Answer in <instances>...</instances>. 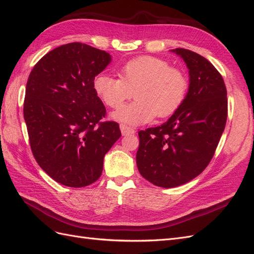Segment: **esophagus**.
<instances>
[{
  "label": "esophagus",
  "instance_id": "obj_1",
  "mask_svg": "<svg viewBox=\"0 0 254 254\" xmlns=\"http://www.w3.org/2000/svg\"><path fill=\"white\" fill-rule=\"evenodd\" d=\"M120 128H121V131H122V134H123V135L133 134V133L135 132V131H134V129H133V128H131V127H129V126L125 125V124H122V125L120 126Z\"/></svg>",
  "mask_w": 254,
  "mask_h": 254
}]
</instances>
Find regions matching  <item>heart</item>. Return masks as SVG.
I'll return each mask as SVG.
<instances>
[{
  "label": "heart",
  "mask_w": 254,
  "mask_h": 254,
  "mask_svg": "<svg viewBox=\"0 0 254 254\" xmlns=\"http://www.w3.org/2000/svg\"><path fill=\"white\" fill-rule=\"evenodd\" d=\"M119 77L99 74L93 80L97 97L119 109L133 95L136 101L112 114L129 125L145 124L153 118H166L178 110L186 98L189 80L183 71L158 57L141 56L119 68Z\"/></svg>",
  "instance_id": "1"
}]
</instances>
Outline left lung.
<instances>
[{
  "label": "left lung",
  "instance_id": "obj_1",
  "mask_svg": "<svg viewBox=\"0 0 254 254\" xmlns=\"http://www.w3.org/2000/svg\"><path fill=\"white\" fill-rule=\"evenodd\" d=\"M187 64L190 88L166 123L139 131L137 170L160 188H175L194 179L209 165L225 130L227 89L209 60L186 49L174 50Z\"/></svg>",
  "mask_w": 254,
  "mask_h": 254
}]
</instances>
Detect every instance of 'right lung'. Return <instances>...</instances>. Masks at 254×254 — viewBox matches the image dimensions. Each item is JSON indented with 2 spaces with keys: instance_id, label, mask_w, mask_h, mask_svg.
Returning a JSON list of instances; mask_svg holds the SVG:
<instances>
[{
  "instance_id": "right-lung-1",
  "label": "right lung",
  "mask_w": 254,
  "mask_h": 254,
  "mask_svg": "<svg viewBox=\"0 0 254 254\" xmlns=\"http://www.w3.org/2000/svg\"><path fill=\"white\" fill-rule=\"evenodd\" d=\"M110 60L105 51L67 43L44 55L28 76L23 114L30 148L42 170L64 186L95 182L121 136L117 122L102 121L106 108L93 90Z\"/></svg>"
}]
</instances>
